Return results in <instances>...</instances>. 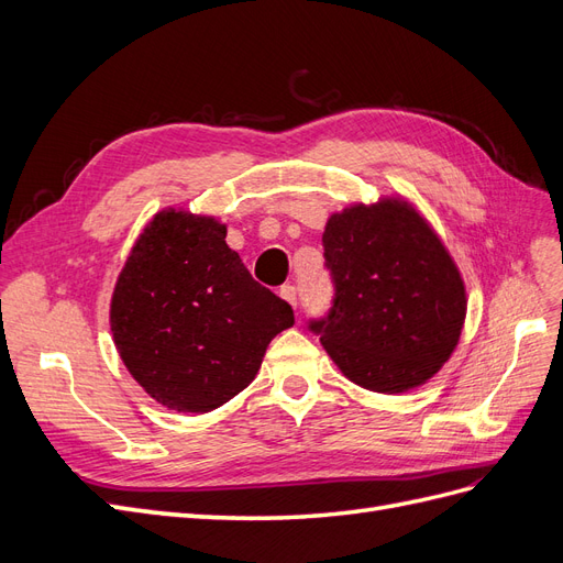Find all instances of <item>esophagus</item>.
Segmentation results:
<instances>
[{"label": "esophagus", "mask_w": 563, "mask_h": 563, "mask_svg": "<svg viewBox=\"0 0 563 563\" xmlns=\"http://www.w3.org/2000/svg\"><path fill=\"white\" fill-rule=\"evenodd\" d=\"M279 296H282L288 305H294V308L298 305V288H296L294 284H284V286L279 288Z\"/></svg>", "instance_id": "34e87169"}]
</instances>
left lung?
Listing matches in <instances>:
<instances>
[{"label": "left lung", "instance_id": "left-lung-1", "mask_svg": "<svg viewBox=\"0 0 563 563\" xmlns=\"http://www.w3.org/2000/svg\"><path fill=\"white\" fill-rule=\"evenodd\" d=\"M333 282L310 319L331 360L371 391H406L449 362L465 321V286L449 251L399 199L333 213L321 236Z\"/></svg>", "mask_w": 563, "mask_h": 563}]
</instances>
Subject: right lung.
<instances>
[{"instance_id":"right-lung-1","label":"right lung","mask_w":563,"mask_h":563,"mask_svg":"<svg viewBox=\"0 0 563 563\" xmlns=\"http://www.w3.org/2000/svg\"><path fill=\"white\" fill-rule=\"evenodd\" d=\"M216 218L166 209L150 220L117 279L110 327L152 399L207 413L255 378L291 305L261 286Z\"/></svg>"}]
</instances>
